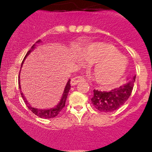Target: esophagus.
Segmentation results:
<instances>
[{
	"label": "esophagus",
	"mask_w": 152,
	"mask_h": 152,
	"mask_svg": "<svg viewBox=\"0 0 152 152\" xmlns=\"http://www.w3.org/2000/svg\"><path fill=\"white\" fill-rule=\"evenodd\" d=\"M84 81H85V79H84L82 77H81V76H76V77L73 78V79H71L70 85H71L72 86H74V85H77V84L79 83V82H84Z\"/></svg>",
	"instance_id": "esophagus-1"
}]
</instances>
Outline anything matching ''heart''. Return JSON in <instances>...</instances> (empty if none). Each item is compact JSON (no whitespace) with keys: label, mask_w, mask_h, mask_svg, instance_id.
<instances>
[{"label":"heart","mask_w":152,"mask_h":152,"mask_svg":"<svg viewBox=\"0 0 152 152\" xmlns=\"http://www.w3.org/2000/svg\"><path fill=\"white\" fill-rule=\"evenodd\" d=\"M79 56L87 63L93 64V79L101 85L114 84L122 77L126 68V61L118 50L105 42H93L87 44L79 51Z\"/></svg>","instance_id":"b5f03b06"}]
</instances>
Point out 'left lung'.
I'll use <instances>...</instances> for the list:
<instances>
[{"label":"left lung","instance_id":"left-lung-1","mask_svg":"<svg viewBox=\"0 0 152 152\" xmlns=\"http://www.w3.org/2000/svg\"><path fill=\"white\" fill-rule=\"evenodd\" d=\"M136 76L127 79L124 85L109 92L93 90L92 104L100 112L110 113L120 108L128 100L132 91Z\"/></svg>","mask_w":152,"mask_h":152}]
</instances>
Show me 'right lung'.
Here are the masks:
<instances>
[{"label":"right lung","instance_id":"obj_1","mask_svg":"<svg viewBox=\"0 0 152 152\" xmlns=\"http://www.w3.org/2000/svg\"><path fill=\"white\" fill-rule=\"evenodd\" d=\"M42 42V41L39 39V40H38L37 42H35V44H34L33 45H32L31 48L30 50H28V53H26V55L25 58H24V59L23 60V62L22 64H21V68H22L23 65V63L24 62H25L27 56H28L29 54L31 53V52L33 51L34 50L35 48H36V46H37V44H39V43H41ZM21 71V70H20ZM20 73H19V79H18V81H19V82H18V84H19V88L20 90V93H21V96H22V98L23 99L24 102H25V104H26L27 107L29 109V110H31V111L32 112V113H34V114H35L36 115H37L38 117L41 118H54L56 117V115H57L58 114H59V113H60L61 110H62V109L65 107V102H66V99H67V95H68V93H69V90H70V79H68V81H67L66 85H65V89H64V91H63V93H62V97H61V99L60 101H59V103L56 104V106H55V107H51V108L50 109H37L36 108V107H32L31 105L29 104V102H28V101L26 100V99L25 98V96H24L23 93L21 92V86H20Z\"/></svg>","mask_w":152,"mask_h":152}]
</instances>
